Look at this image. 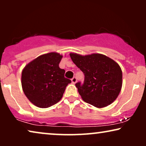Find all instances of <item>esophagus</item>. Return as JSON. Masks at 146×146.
I'll return each mask as SVG.
<instances>
[{
  "label": "esophagus",
  "mask_w": 146,
  "mask_h": 146,
  "mask_svg": "<svg viewBox=\"0 0 146 146\" xmlns=\"http://www.w3.org/2000/svg\"><path fill=\"white\" fill-rule=\"evenodd\" d=\"M71 80H72V82L73 84H75L76 82L77 79H76V77H73L71 79Z\"/></svg>",
  "instance_id": "34e87169"
}]
</instances>
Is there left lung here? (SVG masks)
I'll use <instances>...</instances> for the list:
<instances>
[{
    "mask_svg": "<svg viewBox=\"0 0 146 146\" xmlns=\"http://www.w3.org/2000/svg\"><path fill=\"white\" fill-rule=\"evenodd\" d=\"M70 56L84 75L83 84H76L83 100L97 108L112 103L122 85V72L118 64L100 54L81 56L70 53Z\"/></svg>",
    "mask_w": 146,
    "mask_h": 146,
    "instance_id": "left-lung-1",
    "label": "left lung"
}]
</instances>
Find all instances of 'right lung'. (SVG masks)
Masks as SVG:
<instances>
[{"label":"right lung","mask_w":146,"mask_h":146,"mask_svg":"<svg viewBox=\"0 0 146 146\" xmlns=\"http://www.w3.org/2000/svg\"><path fill=\"white\" fill-rule=\"evenodd\" d=\"M62 56L56 52L43 54L26 66L21 83L28 99L37 107H50L58 102L66 87L71 82L59 67Z\"/></svg>","instance_id":"obj_1"}]
</instances>
